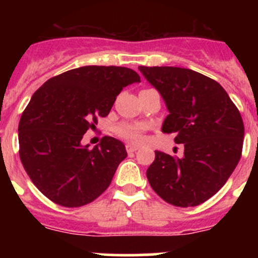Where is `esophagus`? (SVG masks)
<instances>
[{
	"mask_svg": "<svg viewBox=\"0 0 258 258\" xmlns=\"http://www.w3.org/2000/svg\"><path fill=\"white\" fill-rule=\"evenodd\" d=\"M126 150L128 153H132V152H136L137 150H139V147H137L136 145H132V144H127L126 145Z\"/></svg>",
	"mask_w": 258,
	"mask_h": 258,
	"instance_id": "34e87169",
	"label": "esophagus"
}]
</instances>
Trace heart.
Returning <instances> with one entry per match:
<instances>
[{
    "label": "heart",
    "mask_w": 258,
    "mask_h": 258,
    "mask_svg": "<svg viewBox=\"0 0 258 258\" xmlns=\"http://www.w3.org/2000/svg\"><path fill=\"white\" fill-rule=\"evenodd\" d=\"M145 132V124L142 123H128V122H123L116 126L114 128V134L121 139L126 140V141L132 142V144H140L144 139Z\"/></svg>",
    "instance_id": "heart-1"
}]
</instances>
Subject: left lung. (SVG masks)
<instances>
[{"label": "left lung", "mask_w": 258, "mask_h": 258, "mask_svg": "<svg viewBox=\"0 0 258 258\" xmlns=\"http://www.w3.org/2000/svg\"><path fill=\"white\" fill-rule=\"evenodd\" d=\"M170 114L162 132L183 144L181 158L156 151L148 167L153 191L168 204L194 207L220 191L241 158L244 127L238 108L215 80L181 67L140 66Z\"/></svg>", "instance_id": "left-lung-1"}]
</instances>
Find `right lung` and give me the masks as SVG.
<instances>
[{"mask_svg": "<svg viewBox=\"0 0 258 258\" xmlns=\"http://www.w3.org/2000/svg\"><path fill=\"white\" fill-rule=\"evenodd\" d=\"M140 81L127 67L85 66L52 77L33 93L18 124L20 158L48 200L81 207L110 186L127 156L124 145L105 136L91 150L81 140L110 113L122 88Z\"/></svg>", "mask_w": 258, "mask_h": 258, "instance_id": "add662e5", "label": "right lung"}]
</instances>
